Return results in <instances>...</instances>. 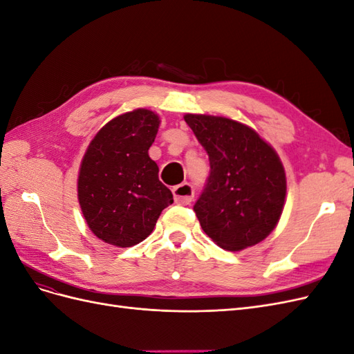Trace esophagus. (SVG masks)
<instances>
[{
  "mask_svg": "<svg viewBox=\"0 0 354 354\" xmlns=\"http://www.w3.org/2000/svg\"><path fill=\"white\" fill-rule=\"evenodd\" d=\"M173 194H174L176 203H178V205H189L192 199H194L195 190H194V186L185 181V183H181L173 189Z\"/></svg>",
  "mask_w": 354,
  "mask_h": 354,
  "instance_id": "esophagus-1",
  "label": "esophagus"
}]
</instances>
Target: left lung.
<instances>
[{
	"mask_svg": "<svg viewBox=\"0 0 354 354\" xmlns=\"http://www.w3.org/2000/svg\"><path fill=\"white\" fill-rule=\"evenodd\" d=\"M185 121L209 159V176L194 205L201 227L227 251L261 242L283 209L286 178L279 156L241 122L192 113Z\"/></svg>",
	"mask_w": 354,
	"mask_h": 354,
	"instance_id": "obj_1",
	"label": "left lung"
}]
</instances>
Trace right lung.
Instances as JSON below:
<instances>
[{
  "instance_id": "1",
  "label": "right lung",
  "mask_w": 354,
  "mask_h": 354,
  "mask_svg": "<svg viewBox=\"0 0 354 354\" xmlns=\"http://www.w3.org/2000/svg\"><path fill=\"white\" fill-rule=\"evenodd\" d=\"M159 118L147 109L106 124L82 159L78 198L88 227L99 239L127 248L152 233L160 212L174 202L149 158Z\"/></svg>"
}]
</instances>
